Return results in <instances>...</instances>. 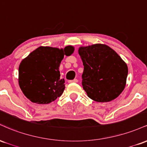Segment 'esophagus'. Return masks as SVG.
Instances as JSON below:
<instances>
[{
    "label": "esophagus",
    "instance_id": "esophagus-1",
    "mask_svg": "<svg viewBox=\"0 0 147 147\" xmlns=\"http://www.w3.org/2000/svg\"><path fill=\"white\" fill-rule=\"evenodd\" d=\"M77 82H78V80H77V79H73V80L68 81V83H77Z\"/></svg>",
    "mask_w": 147,
    "mask_h": 147
}]
</instances>
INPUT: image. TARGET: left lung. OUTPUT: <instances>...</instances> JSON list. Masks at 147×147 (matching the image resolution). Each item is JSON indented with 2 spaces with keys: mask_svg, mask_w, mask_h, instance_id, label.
Listing matches in <instances>:
<instances>
[{
  "mask_svg": "<svg viewBox=\"0 0 147 147\" xmlns=\"http://www.w3.org/2000/svg\"><path fill=\"white\" fill-rule=\"evenodd\" d=\"M84 65L82 86L88 97L97 102H109L122 93L128 75L127 65L115 50L105 44L81 46Z\"/></svg>",
  "mask_w": 147,
  "mask_h": 147,
  "instance_id": "1",
  "label": "left lung"
}]
</instances>
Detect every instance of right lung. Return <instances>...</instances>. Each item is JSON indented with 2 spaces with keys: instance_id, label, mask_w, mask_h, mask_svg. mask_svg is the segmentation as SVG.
Here are the masks:
<instances>
[{
  "instance_id": "1",
  "label": "right lung",
  "mask_w": 147,
  "mask_h": 147,
  "mask_svg": "<svg viewBox=\"0 0 147 147\" xmlns=\"http://www.w3.org/2000/svg\"><path fill=\"white\" fill-rule=\"evenodd\" d=\"M73 46L65 48L40 46L22 60L18 68V84L32 102L47 104L60 97L65 80L60 78L59 65L64 55L70 56Z\"/></svg>"
}]
</instances>
